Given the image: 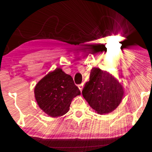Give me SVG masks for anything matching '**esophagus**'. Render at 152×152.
I'll return each instance as SVG.
<instances>
[{
	"label": "esophagus",
	"instance_id": "obj_1",
	"mask_svg": "<svg viewBox=\"0 0 152 152\" xmlns=\"http://www.w3.org/2000/svg\"><path fill=\"white\" fill-rule=\"evenodd\" d=\"M78 88H79V89H80V91H82V88H83V84H78Z\"/></svg>",
	"mask_w": 152,
	"mask_h": 152
}]
</instances>
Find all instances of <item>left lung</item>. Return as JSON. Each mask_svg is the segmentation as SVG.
<instances>
[{
	"mask_svg": "<svg viewBox=\"0 0 152 152\" xmlns=\"http://www.w3.org/2000/svg\"><path fill=\"white\" fill-rule=\"evenodd\" d=\"M82 93L95 111L107 114L119 106L124 92L121 84L112 75L93 68Z\"/></svg>",
	"mask_w": 152,
	"mask_h": 152,
	"instance_id": "obj_1",
	"label": "left lung"
}]
</instances>
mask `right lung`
<instances>
[{"instance_id":"obj_1","label":"right lung","mask_w":152,"mask_h":152,"mask_svg":"<svg viewBox=\"0 0 152 152\" xmlns=\"http://www.w3.org/2000/svg\"><path fill=\"white\" fill-rule=\"evenodd\" d=\"M35 99L40 109L51 117L65 115L74 97L80 94L72 76L56 68L35 87Z\"/></svg>"}]
</instances>
